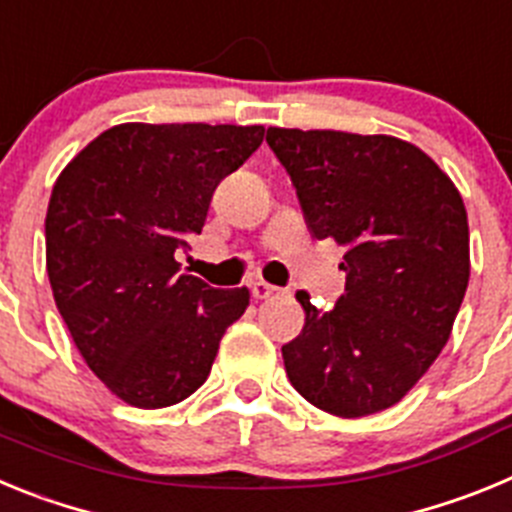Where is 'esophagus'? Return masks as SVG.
<instances>
[{
  "label": "esophagus",
  "mask_w": 512,
  "mask_h": 512,
  "mask_svg": "<svg viewBox=\"0 0 512 512\" xmlns=\"http://www.w3.org/2000/svg\"><path fill=\"white\" fill-rule=\"evenodd\" d=\"M279 292H282V289L271 287V284H266V282H253L251 284L253 300H269V297H277Z\"/></svg>",
  "instance_id": "1"
}]
</instances>
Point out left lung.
Segmentation results:
<instances>
[{
    "label": "left lung",
    "mask_w": 512,
    "mask_h": 512,
    "mask_svg": "<svg viewBox=\"0 0 512 512\" xmlns=\"http://www.w3.org/2000/svg\"><path fill=\"white\" fill-rule=\"evenodd\" d=\"M312 238L346 246V295L282 346L310 405L338 418L387 410L431 369L469 284V223L459 189L428 153L392 135L269 128Z\"/></svg>",
    "instance_id": "8db88e82"
}]
</instances>
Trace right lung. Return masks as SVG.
Instances as JSON below:
<instances>
[{
    "mask_svg": "<svg viewBox=\"0 0 512 512\" xmlns=\"http://www.w3.org/2000/svg\"><path fill=\"white\" fill-rule=\"evenodd\" d=\"M261 140L264 125L122 122L53 184V300L89 369L133 408H169L200 390L225 330L246 312V287H210L174 256Z\"/></svg>",
    "mask_w": 512,
    "mask_h": 512,
    "instance_id": "add662e5",
    "label": "right lung"
}]
</instances>
